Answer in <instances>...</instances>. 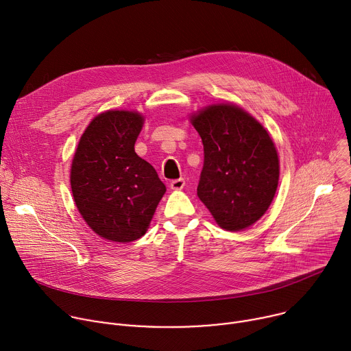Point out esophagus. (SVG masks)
I'll list each match as a JSON object with an SVG mask.
<instances>
[{
  "label": "esophagus",
  "instance_id": "obj_1",
  "mask_svg": "<svg viewBox=\"0 0 351 351\" xmlns=\"http://www.w3.org/2000/svg\"><path fill=\"white\" fill-rule=\"evenodd\" d=\"M184 184H186V182H184V179H175V180H172L171 182V189L172 190H182L183 187H184Z\"/></svg>",
  "mask_w": 351,
  "mask_h": 351
}]
</instances>
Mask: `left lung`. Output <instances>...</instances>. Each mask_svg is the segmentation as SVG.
<instances>
[{
    "label": "left lung",
    "mask_w": 351,
    "mask_h": 351,
    "mask_svg": "<svg viewBox=\"0 0 351 351\" xmlns=\"http://www.w3.org/2000/svg\"><path fill=\"white\" fill-rule=\"evenodd\" d=\"M191 122L202 136L204 165L197 195L225 230H241L271 206L279 160L267 130L233 104L211 106Z\"/></svg>",
    "instance_id": "obj_1"
}]
</instances>
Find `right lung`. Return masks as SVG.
Listing matches in <instances>:
<instances>
[{
  "mask_svg": "<svg viewBox=\"0 0 351 351\" xmlns=\"http://www.w3.org/2000/svg\"><path fill=\"white\" fill-rule=\"evenodd\" d=\"M143 118L107 111L84 130L71 169L76 207L87 225L107 240L141 237L165 193L156 169L134 153Z\"/></svg>",
  "mask_w": 351,
  "mask_h": 351,
  "instance_id": "add662e5",
  "label": "right lung"
}]
</instances>
